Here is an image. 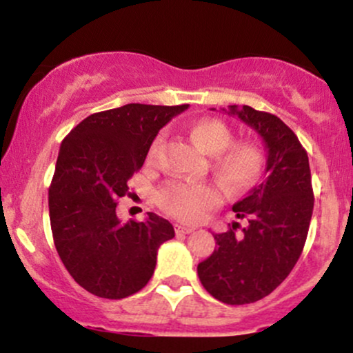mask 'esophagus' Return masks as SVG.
Masks as SVG:
<instances>
[{
  "label": "esophagus",
  "mask_w": 353,
  "mask_h": 353,
  "mask_svg": "<svg viewBox=\"0 0 353 353\" xmlns=\"http://www.w3.org/2000/svg\"><path fill=\"white\" fill-rule=\"evenodd\" d=\"M176 232L177 234H190V232H194V229L185 228V225H176Z\"/></svg>",
  "instance_id": "34e87169"
}]
</instances>
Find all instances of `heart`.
Returning a JSON list of instances; mask_svg holds the SVG:
<instances>
[{"label":"heart","instance_id":"obj_1","mask_svg":"<svg viewBox=\"0 0 353 353\" xmlns=\"http://www.w3.org/2000/svg\"><path fill=\"white\" fill-rule=\"evenodd\" d=\"M190 137L204 152L216 154L212 168L232 196L252 189L264 174V154L252 143L232 144V131L222 121L204 117L190 125ZM163 136L149 148V157L159 151ZM157 204L168 216L182 222H199L221 204V190L210 182L169 181L156 196Z\"/></svg>","mask_w":353,"mask_h":353}]
</instances>
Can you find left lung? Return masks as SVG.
Listing matches in <instances>:
<instances>
[{
  "label": "left lung",
  "instance_id": "8db88e82",
  "mask_svg": "<svg viewBox=\"0 0 353 353\" xmlns=\"http://www.w3.org/2000/svg\"><path fill=\"white\" fill-rule=\"evenodd\" d=\"M225 111V109H222ZM265 144V177L232 205L249 225L212 234L217 249L197 265L204 289L229 305L252 303L285 281L301 257L309 232L314 192L309 157L292 129L277 116L250 106H229Z\"/></svg>",
  "mask_w": 353,
  "mask_h": 353
}]
</instances>
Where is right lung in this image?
Listing matches in <instances>:
<instances>
[{"instance_id": "1", "label": "right lung", "mask_w": 353, "mask_h": 353, "mask_svg": "<svg viewBox=\"0 0 353 353\" xmlns=\"http://www.w3.org/2000/svg\"><path fill=\"white\" fill-rule=\"evenodd\" d=\"M188 108L125 104L88 116L61 143L48 199L52 239L88 292L124 299L152 277L157 249L174 237L172 224L154 212L144 222L121 224L116 205L157 132Z\"/></svg>"}]
</instances>
